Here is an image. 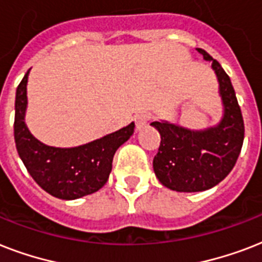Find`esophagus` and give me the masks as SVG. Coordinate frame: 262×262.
<instances>
[{"label": "esophagus", "instance_id": "obj_1", "mask_svg": "<svg viewBox=\"0 0 262 262\" xmlns=\"http://www.w3.org/2000/svg\"><path fill=\"white\" fill-rule=\"evenodd\" d=\"M149 119H151V114H149V113H140V114L136 115L135 122H136V127H137V130L143 129V127L147 125Z\"/></svg>", "mask_w": 262, "mask_h": 262}]
</instances>
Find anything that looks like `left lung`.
I'll use <instances>...</instances> for the list:
<instances>
[{"instance_id": "8db88e82", "label": "left lung", "mask_w": 262, "mask_h": 262, "mask_svg": "<svg viewBox=\"0 0 262 262\" xmlns=\"http://www.w3.org/2000/svg\"><path fill=\"white\" fill-rule=\"evenodd\" d=\"M212 61L219 80L224 114L219 125L205 130H190L168 122L151 125L160 133V145L154 158V171L163 186L175 191H203L216 186L231 171L242 149L245 125L235 91L228 75L207 51L197 49Z\"/></svg>"}]
</instances>
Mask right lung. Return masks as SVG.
<instances>
[{
	"mask_svg": "<svg viewBox=\"0 0 262 262\" xmlns=\"http://www.w3.org/2000/svg\"><path fill=\"white\" fill-rule=\"evenodd\" d=\"M28 73L16 90L13 125L14 143L27 171L57 199L76 200L98 191L108 179L115 151L133 135L135 122L80 147H49L35 139L24 122Z\"/></svg>",
	"mask_w": 262,
	"mask_h": 262,
	"instance_id": "obj_1",
	"label": "right lung"
}]
</instances>
